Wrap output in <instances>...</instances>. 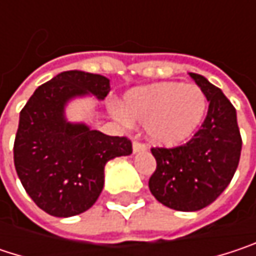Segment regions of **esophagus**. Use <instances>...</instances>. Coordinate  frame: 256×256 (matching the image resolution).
<instances>
[{"label": "esophagus", "mask_w": 256, "mask_h": 256, "mask_svg": "<svg viewBox=\"0 0 256 256\" xmlns=\"http://www.w3.org/2000/svg\"><path fill=\"white\" fill-rule=\"evenodd\" d=\"M146 150V145L145 144H142V142H139V140H134L133 142V152L136 154V152H142V151H145Z\"/></svg>", "instance_id": "34e87169"}]
</instances>
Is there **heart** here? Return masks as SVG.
Here are the masks:
<instances>
[{"instance_id": "b5f03b06", "label": "heart", "mask_w": 256, "mask_h": 256, "mask_svg": "<svg viewBox=\"0 0 256 256\" xmlns=\"http://www.w3.org/2000/svg\"><path fill=\"white\" fill-rule=\"evenodd\" d=\"M208 112V98L197 84L176 81L139 87L126 94L122 105L124 120L145 126L148 138L163 146L190 140Z\"/></svg>"}]
</instances>
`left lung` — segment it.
I'll return each instance as SVG.
<instances>
[{
	"mask_svg": "<svg viewBox=\"0 0 256 256\" xmlns=\"http://www.w3.org/2000/svg\"><path fill=\"white\" fill-rule=\"evenodd\" d=\"M190 76L208 98V116L186 144L151 148L157 168L148 182L162 204L180 212L200 210L215 202L234 176L242 151L236 108L203 76Z\"/></svg>",
	"mask_w": 256,
	"mask_h": 256,
	"instance_id": "left-lung-1",
	"label": "left lung"
}]
</instances>
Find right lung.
Masks as SVG:
<instances>
[{"instance_id":"obj_1","label":"right lung","mask_w":256,"mask_h":256,"mask_svg":"<svg viewBox=\"0 0 256 256\" xmlns=\"http://www.w3.org/2000/svg\"><path fill=\"white\" fill-rule=\"evenodd\" d=\"M110 80L65 71L41 84L20 111L14 139V168L26 192L48 215L68 218L90 209L104 188L105 164L132 154L126 136H108L65 118L76 96L105 99Z\"/></svg>"}]
</instances>
